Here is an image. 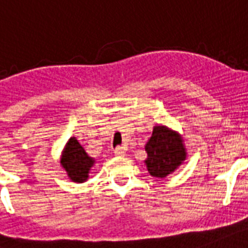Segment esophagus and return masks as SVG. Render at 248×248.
<instances>
[{"mask_svg":"<svg viewBox=\"0 0 248 248\" xmlns=\"http://www.w3.org/2000/svg\"><path fill=\"white\" fill-rule=\"evenodd\" d=\"M114 154L117 156H124L126 154V149L124 146H118V148L114 149Z\"/></svg>","mask_w":248,"mask_h":248,"instance_id":"obj_1","label":"esophagus"}]
</instances>
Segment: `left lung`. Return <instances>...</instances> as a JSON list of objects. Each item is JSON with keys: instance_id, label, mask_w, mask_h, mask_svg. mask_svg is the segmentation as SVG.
Here are the masks:
<instances>
[{"instance_id": "left-lung-1", "label": "left lung", "mask_w": 248, "mask_h": 248, "mask_svg": "<svg viewBox=\"0 0 248 248\" xmlns=\"http://www.w3.org/2000/svg\"><path fill=\"white\" fill-rule=\"evenodd\" d=\"M148 158L145 160L150 176L166 178L186 159V148L178 132L166 126H155L152 138L145 145Z\"/></svg>"}]
</instances>
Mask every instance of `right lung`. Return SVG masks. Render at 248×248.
I'll use <instances>...</instances> for the list:
<instances>
[{"label":"right lung","instance_id":"right-lung-1","mask_svg":"<svg viewBox=\"0 0 248 248\" xmlns=\"http://www.w3.org/2000/svg\"><path fill=\"white\" fill-rule=\"evenodd\" d=\"M94 163V159L86 154L76 138L68 140L62 152L61 166L67 172L70 180L78 183L85 182L89 178V172Z\"/></svg>","mask_w":248,"mask_h":248}]
</instances>
